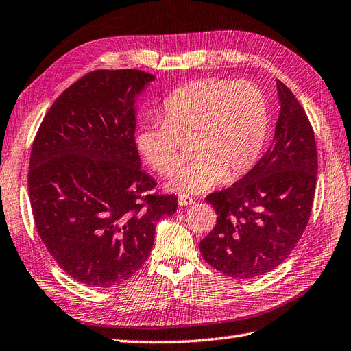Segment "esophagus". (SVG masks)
Returning <instances> with one entry per match:
<instances>
[{"label": "esophagus", "instance_id": "obj_1", "mask_svg": "<svg viewBox=\"0 0 351 351\" xmlns=\"http://www.w3.org/2000/svg\"><path fill=\"white\" fill-rule=\"evenodd\" d=\"M193 202V198L189 195H178V205L180 207H186V205H191Z\"/></svg>", "mask_w": 351, "mask_h": 351}]
</instances>
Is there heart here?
Instances as JSON below:
<instances>
[{
	"instance_id": "obj_1",
	"label": "heart",
	"mask_w": 351,
	"mask_h": 351,
	"mask_svg": "<svg viewBox=\"0 0 351 351\" xmlns=\"http://www.w3.org/2000/svg\"><path fill=\"white\" fill-rule=\"evenodd\" d=\"M164 121L141 123L136 149L162 176L173 174L191 143V164L171 177L169 187L198 193L220 180L232 182L262 155L269 130V106L252 82L201 79L177 88L162 104Z\"/></svg>"
}]
</instances>
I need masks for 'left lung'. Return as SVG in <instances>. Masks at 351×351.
<instances>
[{
	"mask_svg": "<svg viewBox=\"0 0 351 351\" xmlns=\"http://www.w3.org/2000/svg\"><path fill=\"white\" fill-rule=\"evenodd\" d=\"M280 116L274 141L249 173L205 201L215 229L199 243L208 265L232 278L277 268L308 225L317 180V147L305 110L277 80Z\"/></svg>",
	"mask_w": 351,
	"mask_h": 351,
	"instance_id": "obj_1",
	"label": "left lung"
}]
</instances>
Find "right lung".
I'll use <instances>...</instances> for the list:
<instances>
[{"label":"right lung","mask_w":351,"mask_h":351,"mask_svg":"<svg viewBox=\"0 0 351 351\" xmlns=\"http://www.w3.org/2000/svg\"><path fill=\"white\" fill-rule=\"evenodd\" d=\"M155 75L97 70L49 108L32 143L28 193L41 241L68 276L121 285L147 261L176 195L152 192L135 146V99Z\"/></svg>","instance_id":"1"}]
</instances>
